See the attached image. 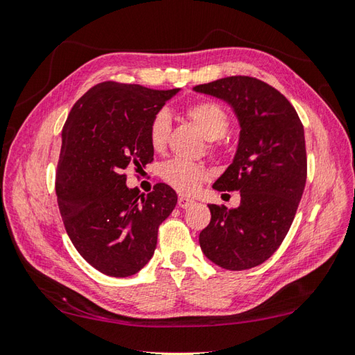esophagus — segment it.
Segmentation results:
<instances>
[{"label": "esophagus", "mask_w": 355, "mask_h": 355, "mask_svg": "<svg viewBox=\"0 0 355 355\" xmlns=\"http://www.w3.org/2000/svg\"><path fill=\"white\" fill-rule=\"evenodd\" d=\"M195 205V201L191 198H186V197H180L178 198V206L182 209H189L191 206Z\"/></svg>", "instance_id": "obj_1"}]
</instances>
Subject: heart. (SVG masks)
<instances>
[{"label":"heart","mask_w":355,"mask_h":355,"mask_svg":"<svg viewBox=\"0 0 355 355\" xmlns=\"http://www.w3.org/2000/svg\"><path fill=\"white\" fill-rule=\"evenodd\" d=\"M184 114L198 128V131L205 135V139L210 141V145H214L215 140L221 139L230 126L229 114L221 105L215 102H195L186 108ZM168 134L169 116L166 112H158L150 120L149 125V143L153 149L162 150L166 146ZM160 175L175 191L182 193H192L205 182L206 172L201 166L195 163L169 160L162 166Z\"/></svg>","instance_id":"heart-1"}]
</instances>
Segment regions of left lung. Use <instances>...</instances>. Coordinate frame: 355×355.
<instances>
[{
	"instance_id": "8db88e82",
	"label": "left lung",
	"mask_w": 355,
	"mask_h": 355,
	"mask_svg": "<svg viewBox=\"0 0 355 355\" xmlns=\"http://www.w3.org/2000/svg\"><path fill=\"white\" fill-rule=\"evenodd\" d=\"M193 92L227 103L239 123L236 153L214 189L239 191L241 205H207L212 218L200 233V247L225 270L253 268L281 245L302 198L304 126L285 96L258 79L230 76L197 85Z\"/></svg>"
}]
</instances>
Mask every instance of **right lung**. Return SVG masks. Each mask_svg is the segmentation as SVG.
Segmentation results:
<instances>
[{"instance_id":"obj_1","label":"right lung","mask_w":355,"mask_h":355,"mask_svg":"<svg viewBox=\"0 0 355 355\" xmlns=\"http://www.w3.org/2000/svg\"><path fill=\"white\" fill-rule=\"evenodd\" d=\"M178 92L102 82L74 103L64 125L56 172L59 212L79 254L103 275L128 277L145 267L158 225L177 205L168 184L140 193L126 186L123 172L154 160L150 120Z\"/></svg>"}]
</instances>
